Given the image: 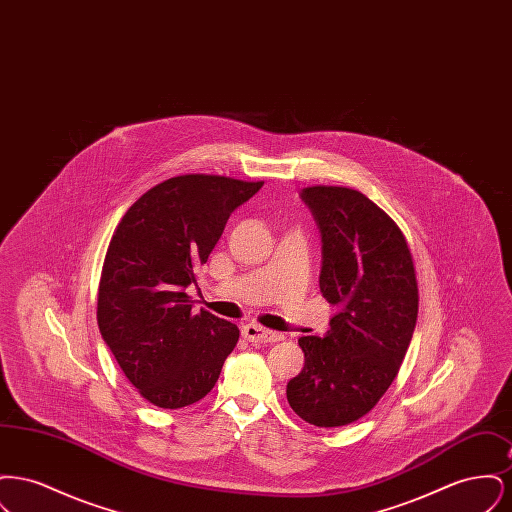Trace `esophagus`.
<instances>
[{"label":"esophagus","instance_id":"obj_1","mask_svg":"<svg viewBox=\"0 0 512 512\" xmlns=\"http://www.w3.org/2000/svg\"><path fill=\"white\" fill-rule=\"evenodd\" d=\"M242 336H244L247 341H280L284 336L282 334H278V332H272V330H267V328H263V326H259V324H245L244 328H242Z\"/></svg>","mask_w":512,"mask_h":512}]
</instances>
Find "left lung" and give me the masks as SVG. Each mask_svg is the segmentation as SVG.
Masks as SVG:
<instances>
[{"label": "left lung", "instance_id": "1", "mask_svg": "<svg viewBox=\"0 0 512 512\" xmlns=\"http://www.w3.org/2000/svg\"><path fill=\"white\" fill-rule=\"evenodd\" d=\"M322 234L320 293L338 307L324 338L305 336L303 370L288 382L297 416L320 428L351 424L395 380L418 317L413 253L386 211L343 186L301 190Z\"/></svg>", "mask_w": 512, "mask_h": 512}]
</instances>
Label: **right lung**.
<instances>
[{
	"instance_id": "right-lung-1",
	"label": "right lung",
	"mask_w": 512,
	"mask_h": 512,
	"mask_svg": "<svg viewBox=\"0 0 512 512\" xmlns=\"http://www.w3.org/2000/svg\"><path fill=\"white\" fill-rule=\"evenodd\" d=\"M261 186L219 174L174 176L134 201L113 232L99 278V332L155 407L203 399L240 340L236 324L205 309L194 315L186 288L230 213Z\"/></svg>"
}]
</instances>
